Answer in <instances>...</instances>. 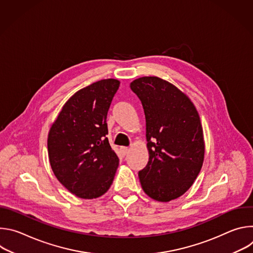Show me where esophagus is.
I'll return each mask as SVG.
<instances>
[{
	"instance_id": "obj_1",
	"label": "esophagus",
	"mask_w": 253,
	"mask_h": 253,
	"mask_svg": "<svg viewBox=\"0 0 253 253\" xmlns=\"http://www.w3.org/2000/svg\"><path fill=\"white\" fill-rule=\"evenodd\" d=\"M120 151H121V153H122L123 155H126V154L128 153V151H129V148H128V147H121V148H120Z\"/></svg>"
}]
</instances>
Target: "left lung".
<instances>
[{
    "mask_svg": "<svg viewBox=\"0 0 253 253\" xmlns=\"http://www.w3.org/2000/svg\"><path fill=\"white\" fill-rule=\"evenodd\" d=\"M130 87L146 118L149 161L138 173L142 189L154 200L171 201L191 187L203 164L198 112L187 95L161 78L141 77Z\"/></svg>",
    "mask_w": 253,
    "mask_h": 253,
    "instance_id": "left-lung-1",
    "label": "left lung"
}]
</instances>
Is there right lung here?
I'll return each mask as SVG.
<instances>
[{
  "instance_id": "1",
  "label": "right lung",
  "mask_w": 253,
  "mask_h": 253,
  "mask_svg": "<svg viewBox=\"0 0 253 253\" xmlns=\"http://www.w3.org/2000/svg\"><path fill=\"white\" fill-rule=\"evenodd\" d=\"M119 86L116 79H104L79 90L64 104L50 128L52 170L79 198L100 197L113 183L119 159L106 137V120Z\"/></svg>"
}]
</instances>
